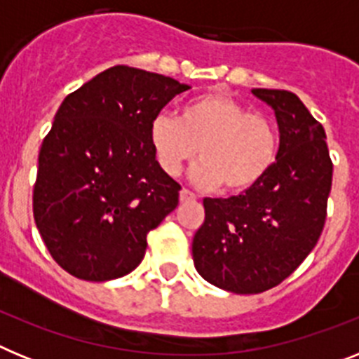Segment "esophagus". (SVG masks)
I'll return each instance as SVG.
<instances>
[{"label":"esophagus","mask_w":359,"mask_h":359,"mask_svg":"<svg viewBox=\"0 0 359 359\" xmlns=\"http://www.w3.org/2000/svg\"><path fill=\"white\" fill-rule=\"evenodd\" d=\"M194 199H196V194H194V192H190L189 189H183L182 192H180V201H182V203L194 201Z\"/></svg>","instance_id":"34e87169"}]
</instances>
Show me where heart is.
<instances>
[{"label": "heart", "mask_w": 359, "mask_h": 359, "mask_svg": "<svg viewBox=\"0 0 359 359\" xmlns=\"http://www.w3.org/2000/svg\"><path fill=\"white\" fill-rule=\"evenodd\" d=\"M149 142L158 165L177 176L196 160L192 180L203 189L223 185L226 192H246L273 169L280 133L273 118L224 93L190 98L180 116L160 113L149 126Z\"/></svg>", "instance_id": "obj_1"}]
</instances>
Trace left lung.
<instances>
[{"instance_id": "1", "label": "left lung", "mask_w": 359, "mask_h": 359, "mask_svg": "<svg viewBox=\"0 0 359 359\" xmlns=\"http://www.w3.org/2000/svg\"><path fill=\"white\" fill-rule=\"evenodd\" d=\"M275 109L280 149L259 185L203 199L192 259L205 280L231 293H262L290 277L322 236L332 185L325 131L286 90H252Z\"/></svg>"}]
</instances>
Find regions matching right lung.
Masks as SVG:
<instances>
[{"label": "right lung", "mask_w": 359, "mask_h": 359, "mask_svg": "<svg viewBox=\"0 0 359 359\" xmlns=\"http://www.w3.org/2000/svg\"><path fill=\"white\" fill-rule=\"evenodd\" d=\"M189 84L113 66L69 93L39 151L34 219L53 261L73 277L131 273L147 233L180 201L158 165L149 126Z\"/></svg>", "instance_id": "right-lung-1"}]
</instances>
